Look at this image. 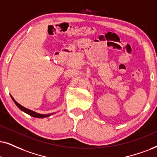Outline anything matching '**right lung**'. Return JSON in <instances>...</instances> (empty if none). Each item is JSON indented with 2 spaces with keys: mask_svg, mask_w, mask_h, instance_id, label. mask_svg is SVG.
<instances>
[{
  "mask_svg": "<svg viewBox=\"0 0 157 157\" xmlns=\"http://www.w3.org/2000/svg\"><path fill=\"white\" fill-rule=\"evenodd\" d=\"M11 98H12V100L13 101V102L15 103V104L17 105L18 106V108L19 109L22 111V112H25L26 114L30 115V116L33 117H36V118H44V117H49L51 116V115H52L54 114V113H51V114H39V113H37L34 112V111H32L30 109H27L25 108V107H24L23 106H21V104H19V103H17V101H15V99L13 98L12 96L11 95Z\"/></svg>",
  "mask_w": 157,
  "mask_h": 157,
  "instance_id": "1",
  "label": "right lung"
}]
</instances>
